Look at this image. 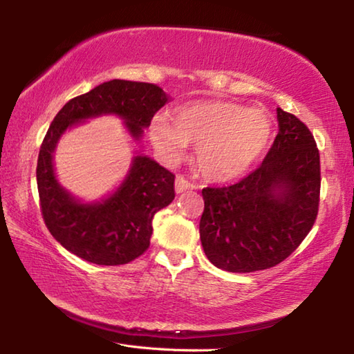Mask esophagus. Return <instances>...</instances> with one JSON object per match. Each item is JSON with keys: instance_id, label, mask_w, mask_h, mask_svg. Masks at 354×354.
I'll return each mask as SVG.
<instances>
[{"instance_id": "esophagus-1", "label": "esophagus", "mask_w": 354, "mask_h": 354, "mask_svg": "<svg viewBox=\"0 0 354 354\" xmlns=\"http://www.w3.org/2000/svg\"><path fill=\"white\" fill-rule=\"evenodd\" d=\"M192 189H195V184H192L189 179H185L184 176H176V181H175L176 194H183V192L192 190Z\"/></svg>"}]
</instances>
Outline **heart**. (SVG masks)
<instances>
[{"mask_svg": "<svg viewBox=\"0 0 354 354\" xmlns=\"http://www.w3.org/2000/svg\"><path fill=\"white\" fill-rule=\"evenodd\" d=\"M171 124L156 118L149 136L170 159L196 148V165L209 179L236 178L251 169L266 153L273 136V122L262 109H247L232 101H195L171 112Z\"/></svg>", "mask_w": 354, "mask_h": 354, "instance_id": "obj_1", "label": "heart"}]
</instances>
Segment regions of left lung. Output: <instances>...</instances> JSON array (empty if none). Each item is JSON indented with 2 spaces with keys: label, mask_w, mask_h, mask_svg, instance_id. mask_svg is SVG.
<instances>
[{
  "label": "left lung",
  "mask_w": 354,
  "mask_h": 354,
  "mask_svg": "<svg viewBox=\"0 0 354 354\" xmlns=\"http://www.w3.org/2000/svg\"><path fill=\"white\" fill-rule=\"evenodd\" d=\"M278 136L248 176L226 187L203 189V250L215 267L250 273L278 266L315 223L320 154L309 128L278 107Z\"/></svg>",
  "instance_id": "8db88e82"
}]
</instances>
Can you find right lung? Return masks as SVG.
I'll list each match as a JSON object with an SVG mask.
<instances>
[{"mask_svg":"<svg viewBox=\"0 0 354 354\" xmlns=\"http://www.w3.org/2000/svg\"><path fill=\"white\" fill-rule=\"evenodd\" d=\"M169 97L156 84L112 80L70 100L48 128L37 159L40 211L51 236L70 253L98 266H123L145 253L154 214L175 200V175L137 154L124 181L107 198L82 203L57 183L53 153L68 128L115 113L139 140Z\"/></svg>","mask_w":354,"mask_h":354,"instance_id":"add662e5","label":"right lung"}]
</instances>
